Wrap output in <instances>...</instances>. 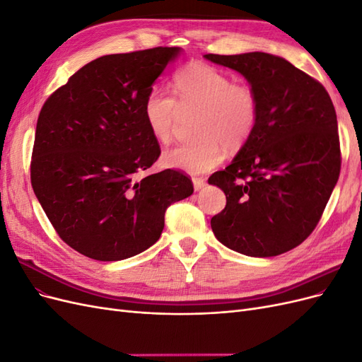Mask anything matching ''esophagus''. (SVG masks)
Instances as JSON below:
<instances>
[{"label": "esophagus", "mask_w": 362, "mask_h": 362, "mask_svg": "<svg viewBox=\"0 0 362 362\" xmlns=\"http://www.w3.org/2000/svg\"><path fill=\"white\" fill-rule=\"evenodd\" d=\"M205 184H206V181L204 178H193V187L196 192L201 190Z\"/></svg>", "instance_id": "obj_1"}]
</instances>
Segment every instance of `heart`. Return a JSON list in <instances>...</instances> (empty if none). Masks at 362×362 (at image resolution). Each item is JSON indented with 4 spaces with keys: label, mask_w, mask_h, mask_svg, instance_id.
Segmentation results:
<instances>
[{
    "label": "heart",
    "mask_w": 362,
    "mask_h": 362,
    "mask_svg": "<svg viewBox=\"0 0 362 362\" xmlns=\"http://www.w3.org/2000/svg\"><path fill=\"white\" fill-rule=\"evenodd\" d=\"M177 100L166 90L154 87L144 101V117L152 137L169 144L177 129L178 108L201 110L196 120L198 140L181 144L164 154L169 168L189 173H205L229 152L242 149L254 134L258 120V98L249 84L234 83L229 74L211 64L193 62L173 80Z\"/></svg>",
    "instance_id": "heart-1"
}]
</instances>
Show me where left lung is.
<instances>
[{
	"label": "left lung",
	"instance_id": "obj_1",
	"mask_svg": "<svg viewBox=\"0 0 362 362\" xmlns=\"http://www.w3.org/2000/svg\"><path fill=\"white\" fill-rule=\"evenodd\" d=\"M205 59L242 74L258 98L247 144L208 182L226 194L216 238L247 257L281 255L310 237L339 177L335 108L322 83L267 52Z\"/></svg>",
	"mask_w": 362,
	"mask_h": 362
}]
</instances>
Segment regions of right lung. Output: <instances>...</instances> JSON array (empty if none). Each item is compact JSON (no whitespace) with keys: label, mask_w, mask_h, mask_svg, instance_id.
Returning a JSON list of instances; mask_svg holds the SVG:
<instances>
[{"label":"right lung","mask_w":362,"mask_h":362,"mask_svg":"<svg viewBox=\"0 0 362 362\" xmlns=\"http://www.w3.org/2000/svg\"><path fill=\"white\" fill-rule=\"evenodd\" d=\"M180 48L110 54L84 64L43 104L31 154V185L64 243L98 261L154 245L164 213L193 193L181 170L144 175L161 149L144 101Z\"/></svg>","instance_id":"right-lung-1"}]
</instances>
